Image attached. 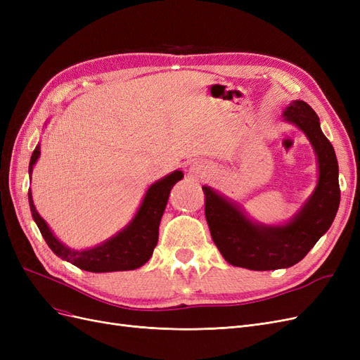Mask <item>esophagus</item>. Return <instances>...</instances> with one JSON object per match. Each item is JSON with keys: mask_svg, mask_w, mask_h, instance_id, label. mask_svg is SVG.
<instances>
[{"mask_svg": "<svg viewBox=\"0 0 360 360\" xmlns=\"http://www.w3.org/2000/svg\"><path fill=\"white\" fill-rule=\"evenodd\" d=\"M189 172L192 174L195 179H204L207 174L212 172V167L207 165V163H202V162H195L193 165L191 167Z\"/></svg>", "mask_w": 360, "mask_h": 360, "instance_id": "34e87169", "label": "esophagus"}]
</instances>
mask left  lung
<instances>
[{"label": "left lung", "instance_id": "1", "mask_svg": "<svg viewBox=\"0 0 360 360\" xmlns=\"http://www.w3.org/2000/svg\"><path fill=\"white\" fill-rule=\"evenodd\" d=\"M284 122L300 129L317 156V186L290 221L266 225L252 221L245 210L210 186L205 193V219L214 245L222 257L236 267L276 270L291 267L307 255L329 230L340 207L338 160L329 139L320 127V118L303 101H292Z\"/></svg>", "mask_w": 360, "mask_h": 360}]
</instances>
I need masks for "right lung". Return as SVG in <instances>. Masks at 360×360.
I'll return each mask as SVG.
<instances>
[{
    "label": "right lung",
    "instance_id": "add662e5",
    "mask_svg": "<svg viewBox=\"0 0 360 360\" xmlns=\"http://www.w3.org/2000/svg\"><path fill=\"white\" fill-rule=\"evenodd\" d=\"M39 158L40 144H37L30 159V177ZM181 179L183 171L176 169L150 184L132 221L108 240L89 249H72L58 240L45 219L37 213L31 191H28V202L32 219L37 224L43 238L52 249V252L61 259L82 270L94 271V274L134 270L144 266L153 255L159 238V224L163 212H165L169 192L174 184Z\"/></svg>",
    "mask_w": 360,
    "mask_h": 360
}]
</instances>
